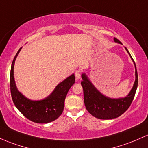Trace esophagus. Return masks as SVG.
Instances as JSON below:
<instances>
[{
    "label": "esophagus",
    "instance_id": "esophagus-1",
    "mask_svg": "<svg viewBox=\"0 0 148 148\" xmlns=\"http://www.w3.org/2000/svg\"><path fill=\"white\" fill-rule=\"evenodd\" d=\"M81 75H82V74H81V71L77 70L75 71V77L77 80L81 79Z\"/></svg>",
    "mask_w": 148,
    "mask_h": 148
}]
</instances>
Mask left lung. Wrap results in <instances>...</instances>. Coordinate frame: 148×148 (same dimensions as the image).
<instances>
[{
    "label": "left lung",
    "instance_id": "8db88e82",
    "mask_svg": "<svg viewBox=\"0 0 148 148\" xmlns=\"http://www.w3.org/2000/svg\"><path fill=\"white\" fill-rule=\"evenodd\" d=\"M115 43L122 44L117 38H114ZM127 53L134 62L136 72V80L129 93L124 98H111L102 94L92 82L89 80L85 73L82 74V82H81L84 89V104L86 110L90 114L100 119H112L119 117L124 114L132 103L138 87V73L134 59L129 50L124 47Z\"/></svg>",
    "mask_w": 148,
    "mask_h": 148
}]
</instances>
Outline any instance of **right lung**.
Wrapping results in <instances>:
<instances>
[{"label": "right lung", "mask_w": 148, "mask_h": 148, "mask_svg": "<svg viewBox=\"0 0 148 148\" xmlns=\"http://www.w3.org/2000/svg\"><path fill=\"white\" fill-rule=\"evenodd\" d=\"M18 52L12 61L10 70V91L12 100L17 110L27 119L38 124H46L58 119L62 113L64 100L69 88L75 83L72 74L55 88L48 97L40 100H32L26 98L17 89L14 78V65Z\"/></svg>", "instance_id": "obj_1"}]
</instances>
